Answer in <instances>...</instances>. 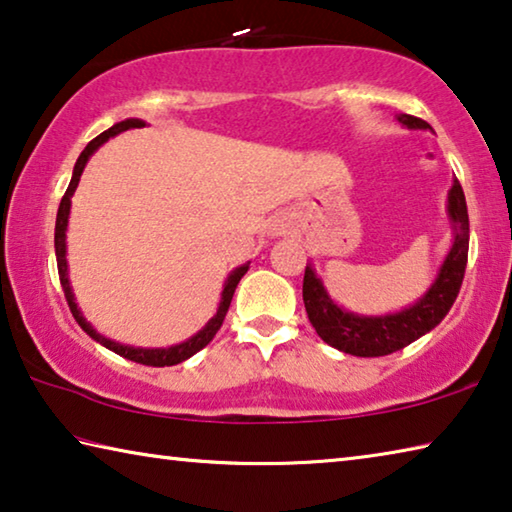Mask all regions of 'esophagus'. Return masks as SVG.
Returning <instances> with one entry per match:
<instances>
[{"label": "esophagus", "instance_id": "obj_1", "mask_svg": "<svg viewBox=\"0 0 512 512\" xmlns=\"http://www.w3.org/2000/svg\"><path fill=\"white\" fill-rule=\"evenodd\" d=\"M271 232H273V235H282V228H273Z\"/></svg>", "mask_w": 512, "mask_h": 512}]
</instances>
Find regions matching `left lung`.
<instances>
[{
    "label": "left lung",
    "mask_w": 512,
    "mask_h": 512,
    "mask_svg": "<svg viewBox=\"0 0 512 512\" xmlns=\"http://www.w3.org/2000/svg\"><path fill=\"white\" fill-rule=\"evenodd\" d=\"M397 121L413 131L431 128L427 121L411 115H397ZM447 219L452 225L454 241L436 280L431 282L422 298L395 314L363 316L339 307L327 293L323 280L316 275L314 264H307L302 300H305L309 323L314 325L320 339L345 354H354V357H384V354L402 350L431 332L447 316L461 291L467 248H470V219H467L463 187L456 178L447 196Z\"/></svg>",
    "instance_id": "1"
}]
</instances>
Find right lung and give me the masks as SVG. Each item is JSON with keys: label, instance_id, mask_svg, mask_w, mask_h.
<instances>
[{"label": "right lung", "instance_id": "obj_1", "mask_svg": "<svg viewBox=\"0 0 512 512\" xmlns=\"http://www.w3.org/2000/svg\"><path fill=\"white\" fill-rule=\"evenodd\" d=\"M144 121L142 119H124L115 124L108 131H103L101 135L94 137V140L85 146L83 153L79 155V160L74 164V173H72V180H69V187L63 196V201H60L58 207V214H56V232H54V246H56V262H58V275H60V284H63V291H65V298H67V305L69 311H72V316L76 318V323L81 325V329L85 334L94 339L97 343H101L103 348L112 350L119 357H124L128 361H135V363H142V366H153V368H164V366H176V363H183L189 357H194L198 350H203L207 343L214 339V334L219 332L221 325H223V318L228 314V307L232 302V296H235V289L241 277L246 275L250 262L237 266L235 271L228 275V280L223 284V291H221V302H219V309H216V314L207 320L205 327L201 332H196L192 339H187L178 345H171V348H135V345H124V343H117L112 339H106V336H101L97 329H94L85 316L81 314L79 305H76V298H74V291H72V284H69V273H67V223H69V207H72V196L76 192V187H79V180H81V173L85 169V164L94 155V151L99 149V146L106 144L110 137H115L119 133L128 131V128H142Z\"/></svg>", "mask_w": 512, "mask_h": 512}]
</instances>
